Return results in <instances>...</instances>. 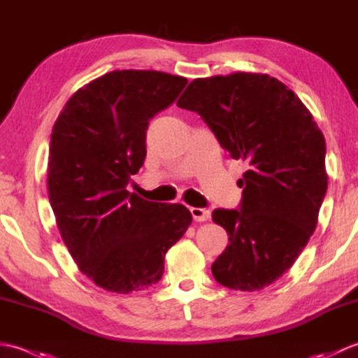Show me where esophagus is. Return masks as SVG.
Returning <instances> with one entry per match:
<instances>
[{"mask_svg":"<svg viewBox=\"0 0 358 358\" xmlns=\"http://www.w3.org/2000/svg\"><path fill=\"white\" fill-rule=\"evenodd\" d=\"M191 214L195 222H206L210 218V212L204 208H191Z\"/></svg>","mask_w":358,"mask_h":358,"instance_id":"1","label":"esophagus"}]
</instances>
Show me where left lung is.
<instances>
[{"instance_id": "left-lung-1", "label": "left lung", "mask_w": 358, "mask_h": 358, "mask_svg": "<svg viewBox=\"0 0 358 358\" xmlns=\"http://www.w3.org/2000/svg\"><path fill=\"white\" fill-rule=\"evenodd\" d=\"M196 112L222 148L249 169L238 209H215L229 245L212 263L220 285L269 286L291 268L315 231L328 189L324 136L306 106L266 73L196 78L177 103Z\"/></svg>"}]
</instances>
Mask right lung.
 I'll return each instance as SVG.
<instances>
[{"instance_id": "1", "label": "right lung", "mask_w": 358, "mask_h": 358, "mask_svg": "<svg viewBox=\"0 0 358 358\" xmlns=\"http://www.w3.org/2000/svg\"><path fill=\"white\" fill-rule=\"evenodd\" d=\"M187 80L157 71H113L66 103L52 129L49 201L83 273L106 291L155 285L164 255L192 223L183 204L127 191L146 158L149 121L177 100Z\"/></svg>"}]
</instances>
